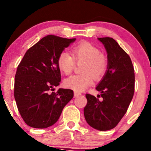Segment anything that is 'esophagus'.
Here are the masks:
<instances>
[{
  "instance_id": "1",
  "label": "esophagus",
  "mask_w": 151,
  "mask_h": 151,
  "mask_svg": "<svg viewBox=\"0 0 151 151\" xmlns=\"http://www.w3.org/2000/svg\"><path fill=\"white\" fill-rule=\"evenodd\" d=\"M81 94H81L80 92H77V91H74V97H79V96H80Z\"/></svg>"
}]
</instances>
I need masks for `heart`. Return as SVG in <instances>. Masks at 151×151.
<instances>
[{
	"instance_id": "heart-1",
	"label": "heart",
	"mask_w": 151,
	"mask_h": 151,
	"mask_svg": "<svg viewBox=\"0 0 151 151\" xmlns=\"http://www.w3.org/2000/svg\"><path fill=\"white\" fill-rule=\"evenodd\" d=\"M72 55L67 52L61 53L57 59L58 67L65 74L72 73L76 63H82L80 74L68 77L64 80L66 87L75 91H83L94 82V79L100 80L104 77L108 67L107 57L101 54L96 46L89 42H82L72 49Z\"/></svg>"
}]
</instances>
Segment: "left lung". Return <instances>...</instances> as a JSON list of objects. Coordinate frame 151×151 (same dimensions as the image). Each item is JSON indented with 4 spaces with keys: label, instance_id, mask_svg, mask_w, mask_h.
Instances as JSON below:
<instances>
[{
    "label": "left lung",
    "instance_id": "left-lung-1",
    "mask_svg": "<svg viewBox=\"0 0 151 151\" xmlns=\"http://www.w3.org/2000/svg\"><path fill=\"white\" fill-rule=\"evenodd\" d=\"M107 52L108 67L96 89L100 92L97 97L86 94L87 103L84 115L87 123L101 131L117 126L133 97L135 73L130 57L115 39L98 38ZM100 97L102 99L100 100Z\"/></svg>",
    "mask_w": 151,
    "mask_h": 151
}]
</instances>
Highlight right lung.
<instances>
[{"label": "right lung", "mask_w": 151, "mask_h": 151, "mask_svg": "<svg viewBox=\"0 0 151 151\" xmlns=\"http://www.w3.org/2000/svg\"><path fill=\"white\" fill-rule=\"evenodd\" d=\"M74 41L44 36L28 49L18 66L14 97L21 116L30 127L46 128L54 125L74 97L72 89L54 90L61 81L58 57Z\"/></svg>", "instance_id": "obj_1"}]
</instances>
